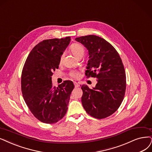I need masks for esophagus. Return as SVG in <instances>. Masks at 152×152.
Returning <instances> with one entry per match:
<instances>
[{
    "label": "esophagus",
    "instance_id": "34e87169",
    "mask_svg": "<svg viewBox=\"0 0 152 152\" xmlns=\"http://www.w3.org/2000/svg\"><path fill=\"white\" fill-rule=\"evenodd\" d=\"M74 85H75V88H77V87H79V84H78L77 82H74Z\"/></svg>",
    "mask_w": 152,
    "mask_h": 152
}]
</instances>
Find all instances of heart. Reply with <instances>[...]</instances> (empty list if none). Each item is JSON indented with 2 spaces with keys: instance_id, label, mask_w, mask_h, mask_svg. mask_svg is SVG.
Instances as JSON below:
<instances>
[{
  "instance_id": "heart-1",
  "label": "heart",
  "mask_w": 152,
  "mask_h": 152,
  "mask_svg": "<svg viewBox=\"0 0 152 152\" xmlns=\"http://www.w3.org/2000/svg\"><path fill=\"white\" fill-rule=\"evenodd\" d=\"M70 50L72 54L77 58L81 55H84V53H85V49H84L83 46L82 45L77 43H74L71 44L70 46ZM70 75L72 77L77 78L80 76V73L77 71H72L71 72Z\"/></svg>"
}]
</instances>
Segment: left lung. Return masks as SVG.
Here are the masks:
<instances>
[{"label": "left lung", "instance_id": "1", "mask_svg": "<svg viewBox=\"0 0 152 152\" xmlns=\"http://www.w3.org/2000/svg\"><path fill=\"white\" fill-rule=\"evenodd\" d=\"M75 40L88 50L86 77L97 78L93 89L84 85L81 87L83 108L95 118H105L118 109L124 98L126 74L121 59L115 48L103 38L88 35Z\"/></svg>", "mask_w": 152, "mask_h": 152}]
</instances>
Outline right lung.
Listing matches in <instances>:
<instances>
[{"label": "right lung", "instance_id": "obj_1", "mask_svg": "<svg viewBox=\"0 0 152 152\" xmlns=\"http://www.w3.org/2000/svg\"><path fill=\"white\" fill-rule=\"evenodd\" d=\"M70 41V37H66L39 42L28 56L22 71L24 99L33 115L44 123H56L64 116L75 88L72 81L68 80L56 88L51 79Z\"/></svg>", "mask_w": 152, "mask_h": 152}]
</instances>
